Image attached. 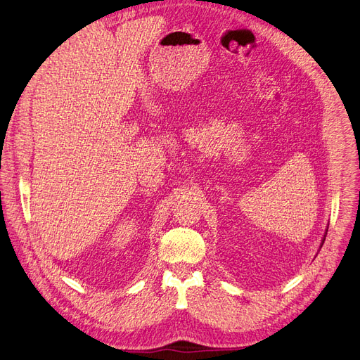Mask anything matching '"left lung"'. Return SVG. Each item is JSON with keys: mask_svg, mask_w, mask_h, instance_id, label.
<instances>
[{"mask_svg": "<svg viewBox=\"0 0 360 360\" xmlns=\"http://www.w3.org/2000/svg\"><path fill=\"white\" fill-rule=\"evenodd\" d=\"M327 231H328V229H327ZM326 235H327V232H326ZM324 240H326V239H323V243H324Z\"/></svg>", "mask_w": 360, "mask_h": 360, "instance_id": "8db88e82", "label": "left lung"}]
</instances>
